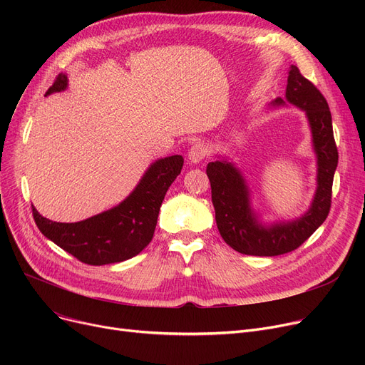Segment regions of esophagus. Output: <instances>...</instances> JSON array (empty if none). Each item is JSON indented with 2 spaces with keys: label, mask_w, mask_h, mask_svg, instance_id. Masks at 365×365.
Here are the masks:
<instances>
[{
  "label": "esophagus",
  "mask_w": 365,
  "mask_h": 365,
  "mask_svg": "<svg viewBox=\"0 0 365 365\" xmlns=\"http://www.w3.org/2000/svg\"><path fill=\"white\" fill-rule=\"evenodd\" d=\"M207 146L205 145H202V143H197V145H194L192 148L189 149V153H187V158H189V161L192 163V164H198V163H201L205 157H207Z\"/></svg>",
  "instance_id": "1"
}]
</instances>
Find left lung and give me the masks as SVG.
<instances>
[{"mask_svg":"<svg viewBox=\"0 0 365 365\" xmlns=\"http://www.w3.org/2000/svg\"><path fill=\"white\" fill-rule=\"evenodd\" d=\"M285 99L306 112L318 163L317 192L309 210L302 217L263 226L250 207V194L240 170L227 161H215L207 165L217 229L225 242L242 255L279 256L290 253L308 240L330 213L339 152L329 103L294 65H292L287 80ZM284 103L281 98L274 101V105Z\"/></svg>","mask_w":365,"mask_h":365,"instance_id":"8db88e82","label":"left lung"}]
</instances>
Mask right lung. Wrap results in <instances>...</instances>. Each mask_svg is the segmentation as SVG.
<instances>
[{"instance_id":"1","label":"right lung","mask_w":365,"mask_h":365,"mask_svg":"<svg viewBox=\"0 0 365 365\" xmlns=\"http://www.w3.org/2000/svg\"><path fill=\"white\" fill-rule=\"evenodd\" d=\"M66 87L68 76L59 73L46 96ZM182 167V155L155 161L120 205L90 219L75 223L53 222L32 205L34 220L44 237L83 263L101 266L124 262L139 255L150 242L165 192Z\"/></svg>"}]
</instances>
